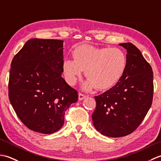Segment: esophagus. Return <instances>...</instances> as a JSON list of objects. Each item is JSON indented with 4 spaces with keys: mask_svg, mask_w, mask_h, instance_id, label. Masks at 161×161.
Listing matches in <instances>:
<instances>
[{
    "mask_svg": "<svg viewBox=\"0 0 161 161\" xmlns=\"http://www.w3.org/2000/svg\"><path fill=\"white\" fill-rule=\"evenodd\" d=\"M85 97H86V95H84L82 93H79V97H78V99H79V100H80V101L84 100Z\"/></svg>",
    "mask_w": 161,
    "mask_h": 161,
    "instance_id": "1",
    "label": "esophagus"
}]
</instances>
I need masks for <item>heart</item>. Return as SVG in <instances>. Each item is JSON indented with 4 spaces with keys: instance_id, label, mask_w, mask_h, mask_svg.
Returning a JSON list of instances; mask_svg holds the SVG:
<instances>
[{
    "instance_id": "b5f03b06",
    "label": "heart",
    "mask_w": 161,
    "mask_h": 161,
    "mask_svg": "<svg viewBox=\"0 0 161 161\" xmlns=\"http://www.w3.org/2000/svg\"><path fill=\"white\" fill-rule=\"evenodd\" d=\"M73 59L66 58L62 69L68 83L74 85L82 75L88 78L82 88L91 91L108 90L115 86L125 74L127 68L126 53L118 47H96L89 45L77 47L73 52Z\"/></svg>"
}]
</instances>
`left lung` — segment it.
<instances>
[{
  "mask_svg": "<svg viewBox=\"0 0 161 161\" xmlns=\"http://www.w3.org/2000/svg\"><path fill=\"white\" fill-rule=\"evenodd\" d=\"M126 50L127 68L115 86L95 96L92 119L97 131L112 138L127 136L138 128L151 107L153 72L141 51L131 43L119 44Z\"/></svg>",
  "mask_w": 161,
  "mask_h": 161,
  "instance_id": "left-lung-1",
  "label": "left lung"
}]
</instances>
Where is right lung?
Instances as JSON below:
<instances>
[{"instance_id":"add662e5","label":"right lung","mask_w":161,"mask_h":161,"mask_svg":"<svg viewBox=\"0 0 161 161\" xmlns=\"http://www.w3.org/2000/svg\"><path fill=\"white\" fill-rule=\"evenodd\" d=\"M64 41L32 39L13 58L9 99L24 125L50 134L62 127L65 112L78 100L77 91L61 77Z\"/></svg>"}]
</instances>
